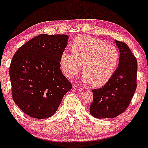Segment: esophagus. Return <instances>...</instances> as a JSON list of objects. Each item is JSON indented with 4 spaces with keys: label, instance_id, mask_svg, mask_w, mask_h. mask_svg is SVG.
I'll list each match as a JSON object with an SVG mask.
<instances>
[{
    "label": "esophagus",
    "instance_id": "34e87169",
    "mask_svg": "<svg viewBox=\"0 0 148 148\" xmlns=\"http://www.w3.org/2000/svg\"><path fill=\"white\" fill-rule=\"evenodd\" d=\"M73 88L74 90H77V91H82V90H82V88H80V86H77V85H73Z\"/></svg>",
    "mask_w": 148,
    "mask_h": 148
}]
</instances>
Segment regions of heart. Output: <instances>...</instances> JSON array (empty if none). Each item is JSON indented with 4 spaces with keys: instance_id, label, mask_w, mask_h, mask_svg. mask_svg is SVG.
Returning <instances> with one entry per match:
<instances>
[{
    "instance_id": "b5f03b06",
    "label": "heart",
    "mask_w": 148,
    "mask_h": 148,
    "mask_svg": "<svg viewBox=\"0 0 148 148\" xmlns=\"http://www.w3.org/2000/svg\"><path fill=\"white\" fill-rule=\"evenodd\" d=\"M119 60V51L114 45L90 36H80L73 42L72 51L62 53L60 63L63 74L69 78L80 73L83 64V81L99 86L111 78Z\"/></svg>"
}]
</instances>
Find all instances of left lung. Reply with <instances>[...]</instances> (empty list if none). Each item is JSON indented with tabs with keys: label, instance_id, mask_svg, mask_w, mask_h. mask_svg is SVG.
Segmentation results:
<instances>
[{
	"label": "left lung",
	"instance_id": "8db88e82",
	"mask_svg": "<svg viewBox=\"0 0 148 148\" xmlns=\"http://www.w3.org/2000/svg\"><path fill=\"white\" fill-rule=\"evenodd\" d=\"M120 51L118 67L111 78L98 89L92 90L90 112L96 118H112L128 107L137 87L138 63L127 44L115 40Z\"/></svg>",
	"mask_w": 148,
	"mask_h": 148
}]
</instances>
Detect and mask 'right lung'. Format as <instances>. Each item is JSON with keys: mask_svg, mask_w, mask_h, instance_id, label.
Here are the masks:
<instances>
[{"mask_svg": "<svg viewBox=\"0 0 148 148\" xmlns=\"http://www.w3.org/2000/svg\"><path fill=\"white\" fill-rule=\"evenodd\" d=\"M67 35L40 34L16 51L10 65L12 96L28 116L37 119L54 115L72 84L60 71Z\"/></svg>", "mask_w": 148, "mask_h": 148, "instance_id": "1", "label": "right lung"}]
</instances>
